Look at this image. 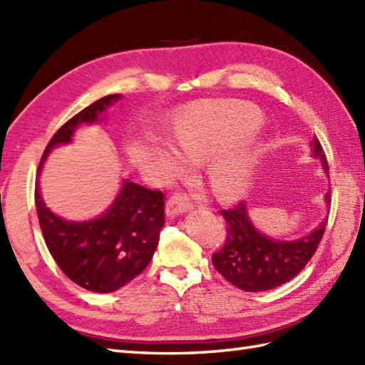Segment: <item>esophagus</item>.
Returning a JSON list of instances; mask_svg holds the SVG:
<instances>
[{
	"instance_id": "obj_1",
	"label": "esophagus",
	"mask_w": 365,
	"mask_h": 365,
	"mask_svg": "<svg viewBox=\"0 0 365 365\" xmlns=\"http://www.w3.org/2000/svg\"><path fill=\"white\" fill-rule=\"evenodd\" d=\"M191 208H192V204L190 202L187 195H183V192H175V195L170 196L166 202V215L174 216L178 213L188 212Z\"/></svg>"
}]
</instances>
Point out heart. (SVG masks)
I'll return each mask as SVG.
<instances>
[{
  "label": "heart",
  "instance_id": "obj_1",
  "mask_svg": "<svg viewBox=\"0 0 365 365\" xmlns=\"http://www.w3.org/2000/svg\"><path fill=\"white\" fill-rule=\"evenodd\" d=\"M262 123V114L250 103L210 102L199 105L185 115L175 130V141L185 158L192 163L210 160L208 185L221 200H235L250 188L259 147L252 141H238ZM180 152L169 145L158 149L170 170L187 165Z\"/></svg>",
  "mask_w": 365,
  "mask_h": 365
}]
</instances>
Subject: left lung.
<instances>
[{"label": "left lung", "mask_w": 365, "mask_h": 365, "mask_svg": "<svg viewBox=\"0 0 365 365\" xmlns=\"http://www.w3.org/2000/svg\"><path fill=\"white\" fill-rule=\"evenodd\" d=\"M314 157L320 158L324 170L328 160L317 136L312 139ZM331 204V190L324 196ZM227 224L226 243L212 255L216 271L245 292H263L289 282L312 259L324 235L328 220L322 221L312 234L294 242H279L255 230L243 202L221 210Z\"/></svg>", "instance_id": "8db88e82"}]
</instances>
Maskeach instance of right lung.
Listing matches in <instances>:
<instances>
[{"label": "right lung", "mask_w": 365, "mask_h": 365, "mask_svg": "<svg viewBox=\"0 0 365 365\" xmlns=\"http://www.w3.org/2000/svg\"><path fill=\"white\" fill-rule=\"evenodd\" d=\"M120 96H106L68 119L50 139L38 163L58 144L71 143L81 123L98 120L106 106ZM34 200L42 235L63 273L80 287L97 293H110L141 274L157 250L160 230L165 226V195L133 182H125L110 210L97 220L73 222L59 218L45 207L38 178Z\"/></svg>", "instance_id": "obj_1"}]
</instances>
